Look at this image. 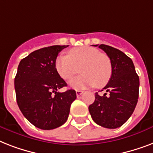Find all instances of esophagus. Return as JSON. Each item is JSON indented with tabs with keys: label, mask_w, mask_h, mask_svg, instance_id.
Listing matches in <instances>:
<instances>
[{
	"label": "esophagus",
	"mask_w": 153,
	"mask_h": 153,
	"mask_svg": "<svg viewBox=\"0 0 153 153\" xmlns=\"http://www.w3.org/2000/svg\"><path fill=\"white\" fill-rule=\"evenodd\" d=\"M82 94H83V91H76V95H77V97H78V98H79V97H80V96H81Z\"/></svg>",
	"instance_id": "1"
}]
</instances>
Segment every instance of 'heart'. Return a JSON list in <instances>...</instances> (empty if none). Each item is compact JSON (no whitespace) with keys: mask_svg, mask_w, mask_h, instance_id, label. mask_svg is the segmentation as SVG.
Returning <instances> with one entry per match:
<instances>
[{"mask_svg":"<svg viewBox=\"0 0 153 153\" xmlns=\"http://www.w3.org/2000/svg\"><path fill=\"white\" fill-rule=\"evenodd\" d=\"M55 68L65 80L71 79L79 71L82 73L70 81V86L74 89L94 85L102 87L112 75L111 61L108 55L91 47L74 48L70 50L68 55H60L55 62Z\"/></svg>","mask_w":153,"mask_h":153,"instance_id":"heart-1","label":"heart"}]
</instances>
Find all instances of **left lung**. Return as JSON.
<instances>
[{
	"label": "left lung",
	"instance_id": "obj_1",
	"mask_svg": "<svg viewBox=\"0 0 153 153\" xmlns=\"http://www.w3.org/2000/svg\"><path fill=\"white\" fill-rule=\"evenodd\" d=\"M94 46H98L109 58L112 75L102 90L106 93L102 96L95 93V100L89 106V111L98 126L117 128L126 123L135 109L139 97V76L132 59L125 53L105 44Z\"/></svg>",
	"mask_w": 153,
	"mask_h": 153
}]
</instances>
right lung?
Segmentation results:
<instances>
[{"label": "right lung", "mask_w": 153, "mask_h": 153, "mask_svg": "<svg viewBox=\"0 0 153 153\" xmlns=\"http://www.w3.org/2000/svg\"><path fill=\"white\" fill-rule=\"evenodd\" d=\"M68 45L39 49L23 59L15 77L16 96L20 111L36 127L50 130L62 126L76 99L74 90L60 93L67 83L58 74V54Z\"/></svg>", "instance_id": "add662e5"}]
</instances>
